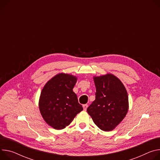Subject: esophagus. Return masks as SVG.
Instances as JSON below:
<instances>
[{"label":"esophagus","instance_id":"esophagus-1","mask_svg":"<svg viewBox=\"0 0 160 160\" xmlns=\"http://www.w3.org/2000/svg\"><path fill=\"white\" fill-rule=\"evenodd\" d=\"M88 105H87V104L83 105V110H86L87 108H88Z\"/></svg>","mask_w":160,"mask_h":160}]
</instances>
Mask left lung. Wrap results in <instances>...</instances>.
<instances>
[{"instance_id":"left-lung-1","label":"left lung","mask_w":160,"mask_h":160,"mask_svg":"<svg viewBox=\"0 0 160 160\" xmlns=\"http://www.w3.org/2000/svg\"><path fill=\"white\" fill-rule=\"evenodd\" d=\"M96 99L87 109L94 124L101 130H113L125 118L128 96L121 81L112 74L94 77Z\"/></svg>"}]
</instances>
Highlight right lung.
I'll list each match as a JSON object with an SVG mask.
<instances>
[{
  "instance_id": "1",
  "label": "right lung",
  "mask_w": 160,
  "mask_h": 160,
  "mask_svg": "<svg viewBox=\"0 0 160 160\" xmlns=\"http://www.w3.org/2000/svg\"><path fill=\"white\" fill-rule=\"evenodd\" d=\"M77 81L76 77L62 72L52 78L42 89L40 113L45 122L55 129L65 128L83 110L72 91Z\"/></svg>"
}]
</instances>
